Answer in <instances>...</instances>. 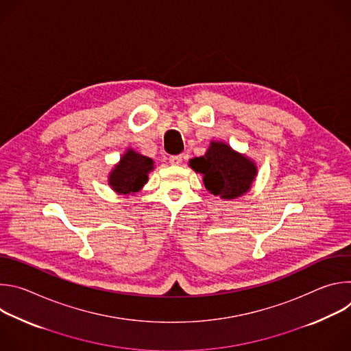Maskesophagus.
<instances>
[{"instance_id": "34e87169", "label": "esophagus", "mask_w": 351, "mask_h": 351, "mask_svg": "<svg viewBox=\"0 0 351 351\" xmlns=\"http://www.w3.org/2000/svg\"><path fill=\"white\" fill-rule=\"evenodd\" d=\"M182 160H183V156H172V157H169V164L180 165Z\"/></svg>"}]
</instances>
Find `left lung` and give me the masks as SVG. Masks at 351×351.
I'll return each instance as SVG.
<instances>
[{
  "mask_svg": "<svg viewBox=\"0 0 351 351\" xmlns=\"http://www.w3.org/2000/svg\"><path fill=\"white\" fill-rule=\"evenodd\" d=\"M189 167L203 175L208 193L222 199H234L248 193L258 175L257 164L252 158L221 140H213L206 154L191 158Z\"/></svg>",
  "mask_w": 351,
  "mask_h": 351,
  "instance_id": "obj_1",
  "label": "left lung"
}]
</instances>
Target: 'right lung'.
<instances>
[{
  "label": "right lung",
  "instance_id": "obj_1",
  "mask_svg": "<svg viewBox=\"0 0 351 351\" xmlns=\"http://www.w3.org/2000/svg\"><path fill=\"white\" fill-rule=\"evenodd\" d=\"M154 168L153 158L128 148L108 173V184L117 194L133 195L144 187L148 182V173Z\"/></svg>",
  "mask_w": 351,
  "mask_h": 351
}]
</instances>
